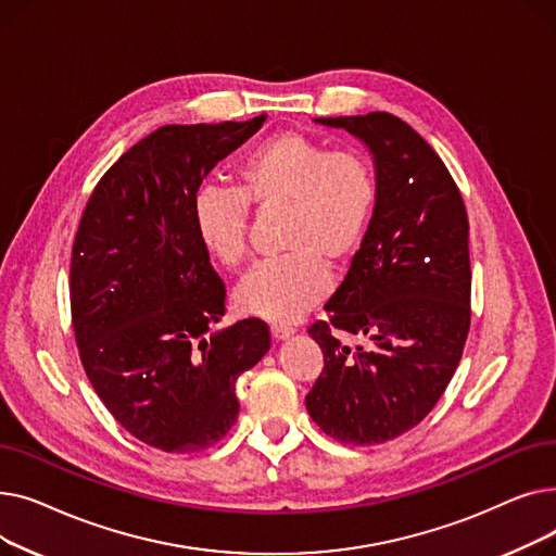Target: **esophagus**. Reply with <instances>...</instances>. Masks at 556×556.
Returning a JSON list of instances; mask_svg holds the SVG:
<instances>
[{
	"label": "esophagus",
	"instance_id": "1",
	"mask_svg": "<svg viewBox=\"0 0 556 556\" xmlns=\"http://www.w3.org/2000/svg\"><path fill=\"white\" fill-rule=\"evenodd\" d=\"M270 333H273L275 340H286V338H290V336L295 333V329L288 327V325H273V327H270Z\"/></svg>",
	"mask_w": 556,
	"mask_h": 556
}]
</instances>
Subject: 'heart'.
Wrapping results in <instances>:
<instances>
[{
	"mask_svg": "<svg viewBox=\"0 0 556 556\" xmlns=\"http://www.w3.org/2000/svg\"><path fill=\"white\" fill-rule=\"evenodd\" d=\"M239 189L204 185L193 198L198 241L216 263L239 270L250 254V207L283 212V256L254 268L237 302L248 315L293 323L331 288L329 266L349 261L371 220L378 180L356 149H329L304 132H279L239 162Z\"/></svg>",
	"mask_w": 556,
	"mask_h": 556,
	"instance_id": "obj_1",
	"label": "heart"
}]
</instances>
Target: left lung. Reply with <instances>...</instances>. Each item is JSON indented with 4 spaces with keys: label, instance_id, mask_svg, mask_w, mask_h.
I'll list each match as a JSON object with an SVG mask.
<instances>
[{
    "label": "left lung",
    "instance_id": "obj_1",
    "mask_svg": "<svg viewBox=\"0 0 556 556\" xmlns=\"http://www.w3.org/2000/svg\"><path fill=\"white\" fill-rule=\"evenodd\" d=\"M363 139L378 198L361 250L308 336L325 354L311 419L344 444H383L442 399L471 327L469 216L442 157L399 116L317 119ZM340 332L368 342L349 348Z\"/></svg>",
    "mask_w": 556,
    "mask_h": 556
}]
</instances>
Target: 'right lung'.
I'll use <instances>...</instances> for the list:
<instances>
[{
	"instance_id": "add662e5",
	"label": "right lung",
	"mask_w": 556,
	"mask_h": 556,
	"mask_svg": "<svg viewBox=\"0 0 556 556\" xmlns=\"http://www.w3.org/2000/svg\"><path fill=\"white\" fill-rule=\"evenodd\" d=\"M250 122L162 126L116 160L87 200L70 263L83 369L110 415L164 453L218 444L239 417L237 378L270 349L258 317L212 331L225 283L193 227V198Z\"/></svg>"
}]
</instances>
